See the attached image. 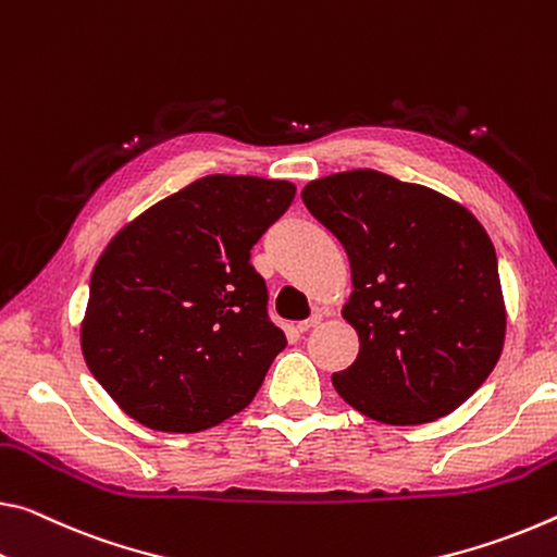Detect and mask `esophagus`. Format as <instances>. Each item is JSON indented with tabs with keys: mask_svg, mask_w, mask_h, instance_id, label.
<instances>
[{
	"mask_svg": "<svg viewBox=\"0 0 557 557\" xmlns=\"http://www.w3.org/2000/svg\"><path fill=\"white\" fill-rule=\"evenodd\" d=\"M320 322H322V314H320V312H314V314L310 317V320H302V322H299V324H297V330H299V332H307V330H312V326H317Z\"/></svg>",
	"mask_w": 557,
	"mask_h": 557,
	"instance_id": "esophagus-1",
	"label": "esophagus"
}]
</instances>
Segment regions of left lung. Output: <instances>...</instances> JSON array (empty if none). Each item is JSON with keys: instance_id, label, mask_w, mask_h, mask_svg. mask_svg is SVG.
<instances>
[{"instance_id": "left-lung-1", "label": "left lung", "mask_w": 557, "mask_h": 557, "mask_svg": "<svg viewBox=\"0 0 557 557\" xmlns=\"http://www.w3.org/2000/svg\"><path fill=\"white\" fill-rule=\"evenodd\" d=\"M302 200L351 264L342 317L359 334V357L332 374L334 389L389 426L456 411L506 342L498 260L483 225L444 193L372 168L307 183Z\"/></svg>"}]
</instances>
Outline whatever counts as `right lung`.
<instances>
[{"label": "right lung", "mask_w": 557, "mask_h": 557, "mask_svg": "<svg viewBox=\"0 0 557 557\" xmlns=\"http://www.w3.org/2000/svg\"><path fill=\"white\" fill-rule=\"evenodd\" d=\"M295 190L289 181L206 175L111 237L91 272L82 351L123 413L198 434L252 401L287 339L268 320L250 250Z\"/></svg>", "instance_id": "right-lung-1"}]
</instances>
